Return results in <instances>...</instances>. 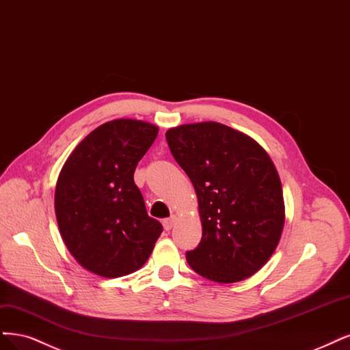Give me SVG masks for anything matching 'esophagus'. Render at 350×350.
Segmentation results:
<instances>
[{
  "label": "esophagus",
  "instance_id": "34e87169",
  "mask_svg": "<svg viewBox=\"0 0 350 350\" xmlns=\"http://www.w3.org/2000/svg\"><path fill=\"white\" fill-rule=\"evenodd\" d=\"M175 221H176V217H175V215H171L170 219H165V220H163V227H165V230L170 232L171 228L174 227Z\"/></svg>",
  "mask_w": 350,
  "mask_h": 350
}]
</instances>
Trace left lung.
<instances>
[{
    "mask_svg": "<svg viewBox=\"0 0 350 350\" xmlns=\"http://www.w3.org/2000/svg\"><path fill=\"white\" fill-rule=\"evenodd\" d=\"M166 142L198 198L202 237L187 252L189 267L220 284L256 273L278 246L285 221L281 180L268 153L215 122L170 129Z\"/></svg>",
    "mask_w": 350,
    "mask_h": 350,
    "instance_id": "left-lung-1",
    "label": "left lung"
}]
</instances>
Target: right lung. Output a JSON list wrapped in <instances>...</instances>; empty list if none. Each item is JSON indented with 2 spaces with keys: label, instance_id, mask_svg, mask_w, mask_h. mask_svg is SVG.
I'll use <instances>...</instances> for the list:
<instances>
[{
  "label": "right lung",
  "instance_id": "add662e5",
  "mask_svg": "<svg viewBox=\"0 0 350 350\" xmlns=\"http://www.w3.org/2000/svg\"><path fill=\"white\" fill-rule=\"evenodd\" d=\"M159 129L140 120L101 124L66 159L55 191L60 236L87 271L118 278L140 269L163 227L135 184L137 162Z\"/></svg>",
  "mask_w": 350,
  "mask_h": 350
}]
</instances>
